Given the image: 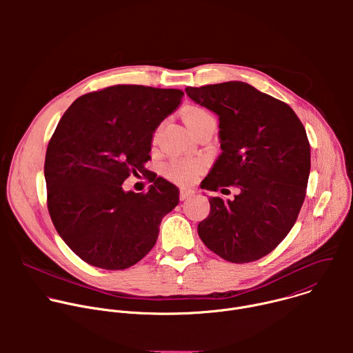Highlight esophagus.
I'll return each instance as SVG.
<instances>
[{"label": "esophagus", "mask_w": 353, "mask_h": 353, "mask_svg": "<svg viewBox=\"0 0 353 353\" xmlns=\"http://www.w3.org/2000/svg\"><path fill=\"white\" fill-rule=\"evenodd\" d=\"M192 195H194V191H192V190H187V188L180 190V201H185V199L191 198Z\"/></svg>", "instance_id": "1"}]
</instances>
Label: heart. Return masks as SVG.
Returning <instances> with one entry per match:
<instances>
[{
    "instance_id": "b5f03b06",
    "label": "heart",
    "mask_w": 353,
    "mask_h": 353,
    "mask_svg": "<svg viewBox=\"0 0 353 353\" xmlns=\"http://www.w3.org/2000/svg\"><path fill=\"white\" fill-rule=\"evenodd\" d=\"M183 119L191 132H195L210 125H215V117L212 116V113L201 106L185 108L183 112ZM159 130L161 127H158L154 132V142H157L158 139ZM204 169L205 165L199 159H173L168 163L165 169V176L179 185H188L194 183L199 174H203Z\"/></svg>"
}]
</instances>
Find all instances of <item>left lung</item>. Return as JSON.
Masks as SVG:
<instances>
[{
    "label": "left lung",
    "mask_w": 353,
    "mask_h": 353,
    "mask_svg": "<svg viewBox=\"0 0 353 353\" xmlns=\"http://www.w3.org/2000/svg\"><path fill=\"white\" fill-rule=\"evenodd\" d=\"M195 103L219 116L222 154L203 188L236 185L234 199L210 198L199 222L203 243L226 261H257L286 237L303 205L310 143L296 113L245 82L185 88Z\"/></svg>",
    "instance_id": "1"
}]
</instances>
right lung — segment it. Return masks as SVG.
<instances>
[{
  "instance_id": "obj_1",
  "label": "right lung",
  "mask_w": 353,
  "mask_h": 353,
  "mask_svg": "<svg viewBox=\"0 0 353 353\" xmlns=\"http://www.w3.org/2000/svg\"><path fill=\"white\" fill-rule=\"evenodd\" d=\"M183 96L180 89L114 85L82 94L61 117L44 161L47 208L85 263L125 270L155 245L179 188L157 176L146 192H125L123 183L149 172L154 132Z\"/></svg>"
}]
</instances>
